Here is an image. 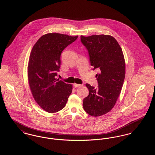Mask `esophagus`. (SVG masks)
<instances>
[{
  "instance_id": "1",
  "label": "esophagus",
  "mask_w": 155,
  "mask_h": 155,
  "mask_svg": "<svg viewBox=\"0 0 155 155\" xmlns=\"http://www.w3.org/2000/svg\"><path fill=\"white\" fill-rule=\"evenodd\" d=\"M74 86L75 87H80V86H81V84H77V83H74Z\"/></svg>"
}]
</instances>
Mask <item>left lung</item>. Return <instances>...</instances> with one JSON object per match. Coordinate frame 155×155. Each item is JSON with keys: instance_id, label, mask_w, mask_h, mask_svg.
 <instances>
[{"instance_id": "left-lung-1", "label": "left lung", "mask_w": 155, "mask_h": 155, "mask_svg": "<svg viewBox=\"0 0 155 155\" xmlns=\"http://www.w3.org/2000/svg\"><path fill=\"white\" fill-rule=\"evenodd\" d=\"M86 47L93 70L97 69V88L86 83L89 95L83 99L84 111L98 117L108 113L114 107L122 89L125 76V63L122 49L111 35L81 36Z\"/></svg>"}]
</instances>
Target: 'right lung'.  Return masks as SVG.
Segmentation results:
<instances>
[{"label":"right lung","instance_id":"1","mask_svg":"<svg viewBox=\"0 0 155 155\" xmlns=\"http://www.w3.org/2000/svg\"><path fill=\"white\" fill-rule=\"evenodd\" d=\"M59 33L41 37L31 50L28 65V80L37 103L45 111L57 113L64 108L72 86L56 78L62 51L78 38Z\"/></svg>","mask_w":155,"mask_h":155}]
</instances>
